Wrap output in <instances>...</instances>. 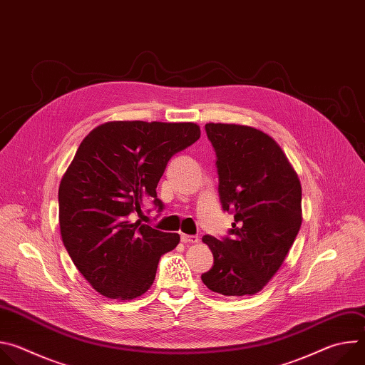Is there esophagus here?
<instances>
[{
  "label": "esophagus",
  "instance_id": "esophagus-1",
  "mask_svg": "<svg viewBox=\"0 0 365 365\" xmlns=\"http://www.w3.org/2000/svg\"><path fill=\"white\" fill-rule=\"evenodd\" d=\"M180 240H182V242L186 244V245H189V244H197V242H199V238H197L196 235H186V234H182Z\"/></svg>",
  "mask_w": 365,
  "mask_h": 365
}]
</instances>
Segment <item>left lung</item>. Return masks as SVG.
Listing matches in <instances>:
<instances>
[{
    "label": "left lung",
    "mask_w": 365,
    "mask_h": 365,
    "mask_svg": "<svg viewBox=\"0 0 365 365\" xmlns=\"http://www.w3.org/2000/svg\"><path fill=\"white\" fill-rule=\"evenodd\" d=\"M220 197L234 214L230 238L205 235L214 254L205 286L224 296H251L282 267L302 225V185L287 155L264 131L210 123Z\"/></svg>",
    "instance_id": "1"
}]
</instances>
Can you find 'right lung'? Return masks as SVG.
Wrapping results in <instances>:
<instances>
[{"instance_id":"add662e5","label":"right lung","mask_w":365,"mask_h":365,"mask_svg":"<svg viewBox=\"0 0 365 365\" xmlns=\"http://www.w3.org/2000/svg\"><path fill=\"white\" fill-rule=\"evenodd\" d=\"M200 137L195 123L110 121L81 143L59 185V225L73 264L102 296L131 300L154 282L160 257L180 241L131 214L158 197L173 154Z\"/></svg>"}]
</instances>
